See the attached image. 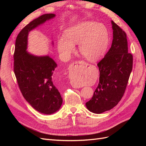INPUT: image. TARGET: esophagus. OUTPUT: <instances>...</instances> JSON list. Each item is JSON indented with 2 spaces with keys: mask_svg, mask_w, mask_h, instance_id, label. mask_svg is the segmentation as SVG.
I'll use <instances>...</instances> for the list:
<instances>
[{
  "mask_svg": "<svg viewBox=\"0 0 146 146\" xmlns=\"http://www.w3.org/2000/svg\"><path fill=\"white\" fill-rule=\"evenodd\" d=\"M86 64L85 63V62H84V61H74V62H73L72 63V65H75V66H78V64ZM73 86L74 87V88H80V86H78V85H73Z\"/></svg>",
  "mask_w": 146,
  "mask_h": 146,
  "instance_id": "1",
  "label": "esophagus"
}]
</instances>
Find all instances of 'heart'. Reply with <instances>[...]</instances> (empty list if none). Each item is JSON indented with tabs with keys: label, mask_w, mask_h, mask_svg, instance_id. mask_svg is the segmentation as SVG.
I'll return each instance as SVG.
<instances>
[{
	"label": "heart",
	"mask_w": 146,
	"mask_h": 146,
	"mask_svg": "<svg viewBox=\"0 0 146 146\" xmlns=\"http://www.w3.org/2000/svg\"><path fill=\"white\" fill-rule=\"evenodd\" d=\"M64 38L59 39L57 48L61 54L68 56L79 44V51L88 60H95L102 55L108 43V32L105 25L96 22L85 21L68 28ZM78 85L81 83L76 81Z\"/></svg>",
	"instance_id": "obj_1"
}]
</instances>
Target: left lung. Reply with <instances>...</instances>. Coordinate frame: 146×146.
<instances>
[{"label": "left lung", "mask_w": 146, "mask_h": 146, "mask_svg": "<svg viewBox=\"0 0 146 146\" xmlns=\"http://www.w3.org/2000/svg\"><path fill=\"white\" fill-rule=\"evenodd\" d=\"M111 48L98 63L100 77L92 99L86 103L90 111L100 114L112 109L125 91L133 68V55L128 52L127 34L112 21Z\"/></svg>", "instance_id": "1"}]
</instances>
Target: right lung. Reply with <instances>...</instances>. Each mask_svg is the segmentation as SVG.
Segmentation results:
<instances>
[{"label":"right lung","mask_w":146,"mask_h":146,"mask_svg":"<svg viewBox=\"0 0 146 146\" xmlns=\"http://www.w3.org/2000/svg\"><path fill=\"white\" fill-rule=\"evenodd\" d=\"M55 16L44 14L25 26L17 35L13 55L14 72L22 94L34 109L46 114L55 113L63 103L52 77L57 65L48 56L28 53L27 37L30 31Z\"/></svg>","instance_id":"add662e5"}]
</instances>
